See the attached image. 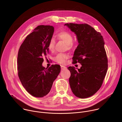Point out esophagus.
Wrapping results in <instances>:
<instances>
[{
    "label": "esophagus",
    "mask_w": 122,
    "mask_h": 122,
    "mask_svg": "<svg viewBox=\"0 0 122 122\" xmlns=\"http://www.w3.org/2000/svg\"><path fill=\"white\" fill-rule=\"evenodd\" d=\"M61 67L62 70H63V69H65L66 68V67L64 66H61Z\"/></svg>",
    "instance_id": "34e87169"
}]
</instances>
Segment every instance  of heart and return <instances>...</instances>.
<instances>
[{
  "instance_id": "obj_1",
  "label": "heart",
  "mask_w": 122,
  "mask_h": 122,
  "mask_svg": "<svg viewBox=\"0 0 122 122\" xmlns=\"http://www.w3.org/2000/svg\"><path fill=\"white\" fill-rule=\"evenodd\" d=\"M57 38L64 41L66 43V47L68 49H71L73 47V36L72 35L67 31H61L56 35ZM55 41L54 39H51L48 44V49L50 51H53L55 49ZM69 58V56L65 53H60L57 54L55 57L54 59L58 63L64 64L66 62V60Z\"/></svg>"
}]
</instances>
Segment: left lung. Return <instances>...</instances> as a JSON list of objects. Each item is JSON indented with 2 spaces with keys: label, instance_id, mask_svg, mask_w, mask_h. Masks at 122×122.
Segmentation results:
<instances>
[{
  "label": "left lung",
  "instance_id": "1",
  "mask_svg": "<svg viewBox=\"0 0 122 122\" xmlns=\"http://www.w3.org/2000/svg\"><path fill=\"white\" fill-rule=\"evenodd\" d=\"M76 35L79 45L72 58L80 63V69L67 67L71 75L69 82L75 96L85 98L94 95L101 87L108 69V59L101 34L86 24H66Z\"/></svg>",
  "mask_w": 122,
  "mask_h": 122
}]
</instances>
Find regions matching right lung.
Instances as JSON below:
<instances>
[{
  "label": "right lung",
  "mask_w": 122,
  "mask_h": 122,
  "mask_svg": "<svg viewBox=\"0 0 122 122\" xmlns=\"http://www.w3.org/2000/svg\"><path fill=\"white\" fill-rule=\"evenodd\" d=\"M54 32L53 26L39 25L26 37L19 50L18 77L25 90L35 97H42L49 93L61 71L58 65L49 68L42 66Z\"/></svg>",
  "instance_id": "right-lung-1"
}]
</instances>
